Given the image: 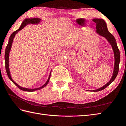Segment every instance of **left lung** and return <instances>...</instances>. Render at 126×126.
<instances>
[{
  "instance_id": "left-lung-1",
  "label": "left lung",
  "mask_w": 126,
  "mask_h": 126,
  "mask_svg": "<svg viewBox=\"0 0 126 126\" xmlns=\"http://www.w3.org/2000/svg\"><path fill=\"white\" fill-rule=\"evenodd\" d=\"M93 21H94L95 23H96V32L99 35L106 38V39L111 45L113 51L114 57H115V64H114V69L111 78L110 79V80L107 83L105 86L99 89L91 90L93 92H96V91H99L105 89L107 87H108L115 79L118 75V71H119L120 56V51L118 48L116 40L112 34L109 32L105 20L102 19L95 18L93 20Z\"/></svg>"
}]
</instances>
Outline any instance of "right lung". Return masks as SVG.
Listing matches in <instances>:
<instances>
[{
	"label": "right lung",
	"instance_id": "1",
	"mask_svg": "<svg viewBox=\"0 0 126 126\" xmlns=\"http://www.w3.org/2000/svg\"><path fill=\"white\" fill-rule=\"evenodd\" d=\"M41 21V19L40 18H27V19H25L23 21V22H22V24L20 26V27H19L18 30H17L16 31H15L14 32H13L11 34L10 37H9V41H8V44L7 45V47L6 48V50H5V68H6V70L7 72V75H8L9 78L10 79V80L12 81L14 84L17 86L20 89L23 90V91H30V92H32V91H35L36 90H40L42 88H43L44 87H45V86H46L48 84V83L49 81V79H50V76H51V72H50V75H49V78L48 79V80H47L45 84L42 86L41 87L38 88H35V89H28V88H23L22 87H20V86H19L17 83H16L11 78V75H10V72L9 71V52L10 51V49L11 48V46H12V44L14 40V38L16 35V34L18 32H19L20 30H21L22 29H23L24 28V27H25L28 24H39L40 22Z\"/></svg>",
	"mask_w": 126,
	"mask_h": 126
}]
</instances>
